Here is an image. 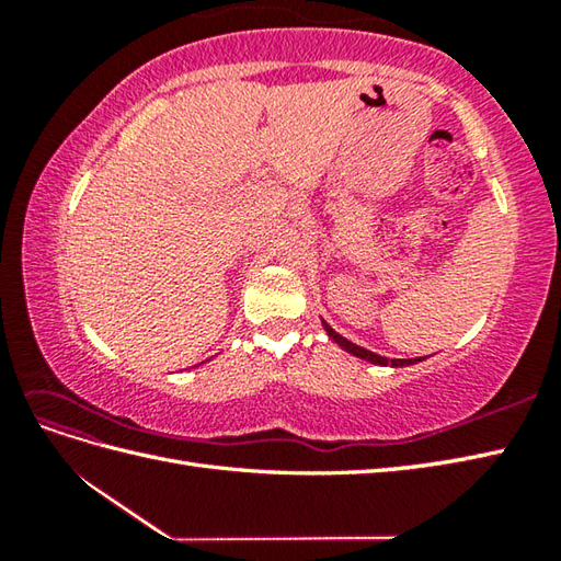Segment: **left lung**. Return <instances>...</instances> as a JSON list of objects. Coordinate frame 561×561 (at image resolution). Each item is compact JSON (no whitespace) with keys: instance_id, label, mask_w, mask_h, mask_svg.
I'll return each instance as SVG.
<instances>
[{"instance_id":"8db88e82","label":"left lung","mask_w":561,"mask_h":561,"mask_svg":"<svg viewBox=\"0 0 561 561\" xmlns=\"http://www.w3.org/2000/svg\"><path fill=\"white\" fill-rule=\"evenodd\" d=\"M320 323H323V328H325V332H328V337H330L332 342H337L344 352H350L352 356H356V359H364V362L376 364V366H392V368H402V366H412V364H420V362H422V356H420V359H386V356L368 352V350L359 347V344L350 342L347 337H342L340 332H335V330H332V328L325 323V320H320Z\"/></svg>"}]
</instances>
